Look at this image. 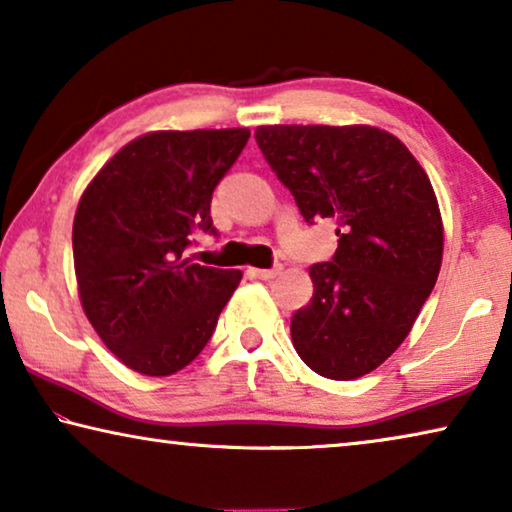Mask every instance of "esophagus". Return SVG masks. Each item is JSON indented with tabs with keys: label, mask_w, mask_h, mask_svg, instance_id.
I'll return each mask as SVG.
<instances>
[{
	"label": "esophagus",
	"mask_w": 512,
	"mask_h": 512,
	"mask_svg": "<svg viewBox=\"0 0 512 512\" xmlns=\"http://www.w3.org/2000/svg\"><path fill=\"white\" fill-rule=\"evenodd\" d=\"M280 271L282 266H276V269H250V273L259 280H273L276 276H280Z\"/></svg>",
	"instance_id": "34e87169"
}]
</instances>
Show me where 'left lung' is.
<instances>
[{
  "instance_id": "1",
  "label": "left lung",
  "mask_w": 512,
  "mask_h": 512,
  "mask_svg": "<svg viewBox=\"0 0 512 512\" xmlns=\"http://www.w3.org/2000/svg\"><path fill=\"white\" fill-rule=\"evenodd\" d=\"M257 144L305 223L333 218V262L310 266L315 292L294 312L301 361L335 381L377 370L437 282L444 223L421 163L377 126H257Z\"/></svg>"
}]
</instances>
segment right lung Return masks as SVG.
I'll return each instance as SVG.
<instances>
[{
	"instance_id": "right-lung-1",
	"label": "right lung",
	"mask_w": 512,
	"mask_h": 512,
	"mask_svg": "<svg viewBox=\"0 0 512 512\" xmlns=\"http://www.w3.org/2000/svg\"><path fill=\"white\" fill-rule=\"evenodd\" d=\"M248 128L151 131L121 147L82 193L73 264L82 310L126 368L170 377L195 361L239 287V269L183 257L213 232L211 195Z\"/></svg>"
}]
</instances>
